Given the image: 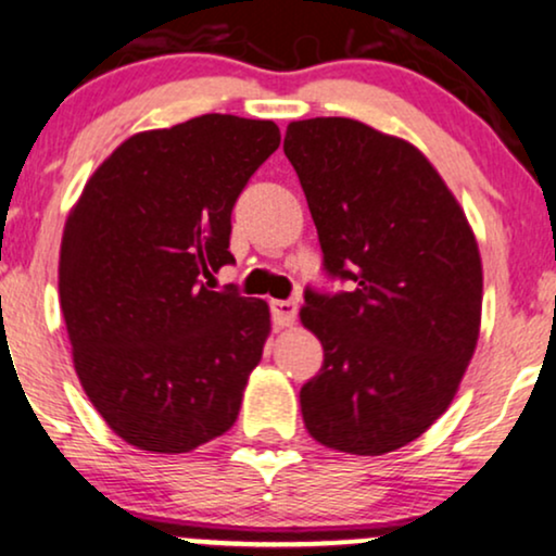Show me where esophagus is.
Here are the masks:
<instances>
[{"label":"esophagus","mask_w":556,"mask_h":556,"mask_svg":"<svg viewBox=\"0 0 556 556\" xmlns=\"http://www.w3.org/2000/svg\"><path fill=\"white\" fill-rule=\"evenodd\" d=\"M271 318L279 328H290L298 318V302L294 300H271Z\"/></svg>","instance_id":"obj_1"}]
</instances>
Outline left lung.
<instances>
[{"mask_svg":"<svg viewBox=\"0 0 556 556\" xmlns=\"http://www.w3.org/2000/svg\"><path fill=\"white\" fill-rule=\"evenodd\" d=\"M285 156L318 228L323 264L349 279L305 292L300 320L323 367L302 420L336 452L379 456L444 416L475 356L482 258L452 189L416 146L351 117L294 121Z\"/></svg>","mask_w":556,"mask_h":556,"instance_id":"obj_1","label":"left lung"}]
</instances>
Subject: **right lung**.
<instances>
[{"instance_id":"add662e5","label":"right lung","mask_w":556,"mask_h":556,"mask_svg":"<svg viewBox=\"0 0 556 556\" xmlns=\"http://www.w3.org/2000/svg\"><path fill=\"white\" fill-rule=\"evenodd\" d=\"M279 149L271 121L202 115L123 140L66 217L59 298L84 392L130 446L185 454L236 424L271 320L210 282L230 210Z\"/></svg>"}]
</instances>
